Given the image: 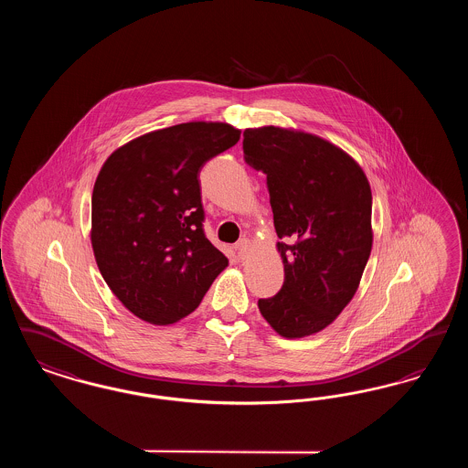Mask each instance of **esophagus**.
Here are the masks:
<instances>
[{"label":"esophagus","mask_w":468,"mask_h":468,"mask_svg":"<svg viewBox=\"0 0 468 468\" xmlns=\"http://www.w3.org/2000/svg\"><path fill=\"white\" fill-rule=\"evenodd\" d=\"M235 250H237V254H239V258H240V260H245V258H247V254H249V250H250V244H249V240H247V239H242L239 244L235 245Z\"/></svg>","instance_id":"obj_1"}]
</instances>
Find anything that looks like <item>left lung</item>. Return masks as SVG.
Instances as JSON below:
<instances>
[{"label":"left lung","instance_id":"8db88e82","mask_svg":"<svg viewBox=\"0 0 468 468\" xmlns=\"http://www.w3.org/2000/svg\"><path fill=\"white\" fill-rule=\"evenodd\" d=\"M244 159L267 176L284 284L258 300L286 338L317 334L353 300L372 250V191L356 161L315 134L244 132Z\"/></svg>","mask_w":468,"mask_h":468}]
</instances>
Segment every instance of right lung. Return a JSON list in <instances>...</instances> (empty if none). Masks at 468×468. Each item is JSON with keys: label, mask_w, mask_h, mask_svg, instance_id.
I'll return each instance as SVG.
<instances>
[{"label": "right lung", "mask_w": 468, "mask_h": 468, "mask_svg": "<svg viewBox=\"0 0 468 468\" xmlns=\"http://www.w3.org/2000/svg\"><path fill=\"white\" fill-rule=\"evenodd\" d=\"M239 140L224 122H184L134 138L101 166L90 244L105 282L136 317L177 323L228 267L203 231L198 176Z\"/></svg>", "instance_id": "obj_1"}]
</instances>
